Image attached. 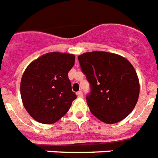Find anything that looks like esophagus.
I'll list each match as a JSON object with an SVG mask.
<instances>
[{
    "mask_svg": "<svg viewBox=\"0 0 158 158\" xmlns=\"http://www.w3.org/2000/svg\"><path fill=\"white\" fill-rule=\"evenodd\" d=\"M77 95H78V97H79V98H81V97H83V92L81 90H79L77 92Z\"/></svg>",
    "mask_w": 158,
    "mask_h": 158,
    "instance_id": "1",
    "label": "esophagus"
}]
</instances>
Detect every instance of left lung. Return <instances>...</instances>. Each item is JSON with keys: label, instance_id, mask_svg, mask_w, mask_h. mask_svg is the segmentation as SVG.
<instances>
[{"label": "left lung", "instance_id": "8db88e82", "mask_svg": "<svg viewBox=\"0 0 158 158\" xmlns=\"http://www.w3.org/2000/svg\"><path fill=\"white\" fill-rule=\"evenodd\" d=\"M78 59L89 83L86 101L91 113L107 124L125 119L135 106L140 91L131 64L120 55L98 51L85 52Z\"/></svg>", "mask_w": 158, "mask_h": 158}]
</instances>
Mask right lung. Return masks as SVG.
I'll use <instances>...</instances> for the list:
<instances>
[{
	"mask_svg": "<svg viewBox=\"0 0 158 158\" xmlns=\"http://www.w3.org/2000/svg\"><path fill=\"white\" fill-rule=\"evenodd\" d=\"M73 54L50 52L29 64L21 81L23 106L34 120L52 124L63 117L77 98L68 73Z\"/></svg>",
	"mask_w": 158,
	"mask_h": 158,
	"instance_id": "add662e5",
	"label": "right lung"
}]
</instances>
